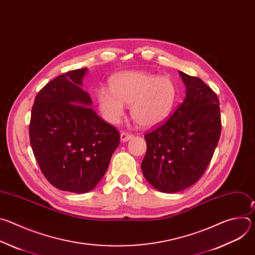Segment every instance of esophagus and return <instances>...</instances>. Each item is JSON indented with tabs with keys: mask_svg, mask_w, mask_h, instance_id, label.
I'll use <instances>...</instances> for the list:
<instances>
[{
	"mask_svg": "<svg viewBox=\"0 0 255 255\" xmlns=\"http://www.w3.org/2000/svg\"><path fill=\"white\" fill-rule=\"evenodd\" d=\"M120 137H121V141H122V142H126V141L130 140V139L133 137V135L123 131V132H121V135H120Z\"/></svg>",
	"mask_w": 255,
	"mask_h": 255,
	"instance_id": "34e87169",
	"label": "esophagus"
}]
</instances>
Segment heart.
I'll return each instance as SVG.
<instances>
[{
    "mask_svg": "<svg viewBox=\"0 0 255 255\" xmlns=\"http://www.w3.org/2000/svg\"><path fill=\"white\" fill-rule=\"evenodd\" d=\"M110 89H101L97 99L103 117L111 124L121 121L124 105H128L136 124L155 127L168 118L177 100L176 86L169 77L144 71L120 72L111 79Z\"/></svg>",
    "mask_w": 255,
    "mask_h": 255,
    "instance_id": "1",
    "label": "heart"
}]
</instances>
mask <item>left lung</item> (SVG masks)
<instances>
[{"mask_svg": "<svg viewBox=\"0 0 255 255\" xmlns=\"http://www.w3.org/2000/svg\"><path fill=\"white\" fill-rule=\"evenodd\" d=\"M186 98L172 116L145 134L147 144L141 169L162 193L183 191L200 179L209 165L221 133L219 100L201 79L178 72Z\"/></svg>", "mask_w": 255, "mask_h": 255, "instance_id": "left-lung-1", "label": "left lung"}]
</instances>
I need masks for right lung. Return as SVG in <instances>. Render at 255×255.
Masks as SVG:
<instances>
[{
	"mask_svg": "<svg viewBox=\"0 0 255 255\" xmlns=\"http://www.w3.org/2000/svg\"><path fill=\"white\" fill-rule=\"evenodd\" d=\"M88 68L67 71L37 94L29 136L34 156L49 183L84 194L96 188L119 146L120 133L94 110L82 89Z\"/></svg>",
	"mask_w": 255,
	"mask_h": 255,
	"instance_id": "add662e5",
	"label": "right lung"
}]
</instances>
